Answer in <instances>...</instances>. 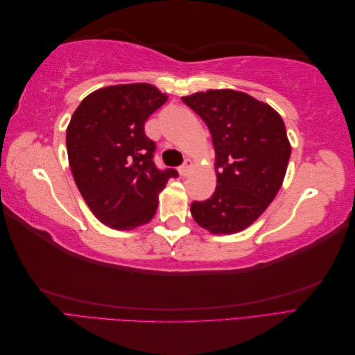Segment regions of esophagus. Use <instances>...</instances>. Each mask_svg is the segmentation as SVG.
Returning <instances> with one entry per match:
<instances>
[{
	"label": "esophagus",
	"mask_w": 355,
	"mask_h": 355,
	"mask_svg": "<svg viewBox=\"0 0 355 355\" xmlns=\"http://www.w3.org/2000/svg\"><path fill=\"white\" fill-rule=\"evenodd\" d=\"M191 168H192V161H191L189 158H187V159H185V163L179 167V175H180L182 178L188 176V175H189V171H191Z\"/></svg>",
	"instance_id": "34e87169"
}]
</instances>
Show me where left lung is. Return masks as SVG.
Instances as JSON below:
<instances>
[{"mask_svg":"<svg viewBox=\"0 0 355 355\" xmlns=\"http://www.w3.org/2000/svg\"><path fill=\"white\" fill-rule=\"evenodd\" d=\"M207 124L218 185L206 201L191 204L192 218L211 234L245 230L282 188L290 142L280 114L235 90H207L182 98Z\"/></svg>","mask_w":355,"mask_h":355,"instance_id":"1","label":"left lung"}]
</instances>
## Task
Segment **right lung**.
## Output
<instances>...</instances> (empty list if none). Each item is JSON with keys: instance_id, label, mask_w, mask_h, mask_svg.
Masks as SVG:
<instances>
[{"instance_id": "add662e5", "label": "right lung", "mask_w": 355, "mask_h": 355, "mask_svg": "<svg viewBox=\"0 0 355 355\" xmlns=\"http://www.w3.org/2000/svg\"><path fill=\"white\" fill-rule=\"evenodd\" d=\"M167 96L146 83L110 85L90 93L68 130V159L83 198L102 223L133 230L154 218L158 192L175 168L154 164L155 142L145 121Z\"/></svg>"}]
</instances>
